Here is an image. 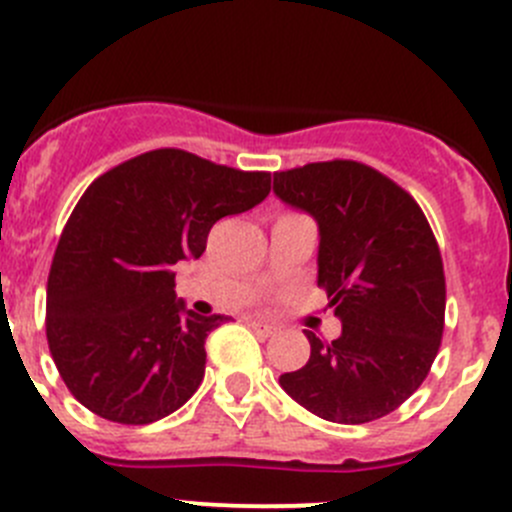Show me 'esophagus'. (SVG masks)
Returning <instances> with one entry per match:
<instances>
[{
  "label": "esophagus",
  "instance_id": "obj_1",
  "mask_svg": "<svg viewBox=\"0 0 512 512\" xmlns=\"http://www.w3.org/2000/svg\"><path fill=\"white\" fill-rule=\"evenodd\" d=\"M250 327L255 329L257 334H262V337H272V334L277 332L275 327H272V324H267V322H262V319H250Z\"/></svg>",
  "mask_w": 512,
  "mask_h": 512
}]
</instances>
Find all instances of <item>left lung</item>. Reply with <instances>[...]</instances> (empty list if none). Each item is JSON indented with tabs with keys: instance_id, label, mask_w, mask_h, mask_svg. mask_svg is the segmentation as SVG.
<instances>
[{
	"instance_id": "1",
	"label": "left lung",
	"mask_w": 512,
	"mask_h": 512,
	"mask_svg": "<svg viewBox=\"0 0 512 512\" xmlns=\"http://www.w3.org/2000/svg\"><path fill=\"white\" fill-rule=\"evenodd\" d=\"M275 195L317 220V285L342 319L334 342L307 332L309 361L280 386L324 421L391 414L423 384L443 337L446 277L426 215L356 160L280 170Z\"/></svg>"
}]
</instances>
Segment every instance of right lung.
Returning <instances> with one entry per match:
<instances>
[{
    "mask_svg": "<svg viewBox=\"0 0 512 512\" xmlns=\"http://www.w3.org/2000/svg\"><path fill=\"white\" fill-rule=\"evenodd\" d=\"M270 193V173L158 148L98 175L61 232L46 339L61 379L96 416L143 426L178 411L205 376V339L227 317L175 299V265L210 227Z\"/></svg>",
    "mask_w": 512,
    "mask_h": 512,
    "instance_id": "1",
    "label": "right lung"
}]
</instances>
